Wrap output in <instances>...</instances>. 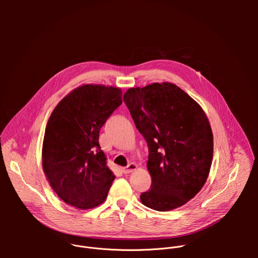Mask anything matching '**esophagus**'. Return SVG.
I'll list each match as a JSON object with an SVG mask.
<instances>
[{
  "label": "esophagus",
  "instance_id": "esophagus-1",
  "mask_svg": "<svg viewBox=\"0 0 258 258\" xmlns=\"http://www.w3.org/2000/svg\"><path fill=\"white\" fill-rule=\"evenodd\" d=\"M136 168H137V164L136 163H130L126 167H122L121 170H122V172L124 174H127V173H131L134 170H136Z\"/></svg>",
  "mask_w": 258,
  "mask_h": 258
}]
</instances>
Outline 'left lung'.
<instances>
[{"instance_id": "obj_1", "label": "left lung", "mask_w": 258, "mask_h": 258, "mask_svg": "<svg viewBox=\"0 0 258 258\" xmlns=\"http://www.w3.org/2000/svg\"><path fill=\"white\" fill-rule=\"evenodd\" d=\"M123 102L148 145L152 183L141 202L157 211L186 204L204 186L213 154V137L203 109L169 83L132 88Z\"/></svg>"}]
</instances>
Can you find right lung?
<instances>
[{
    "instance_id": "obj_1",
    "label": "right lung",
    "mask_w": 258,
    "mask_h": 258,
    "mask_svg": "<svg viewBox=\"0 0 258 258\" xmlns=\"http://www.w3.org/2000/svg\"><path fill=\"white\" fill-rule=\"evenodd\" d=\"M118 88L86 85L63 98L52 112L43 143V168L65 203L90 209L103 203L115 176L101 150L99 134L122 103Z\"/></svg>"
}]
</instances>
